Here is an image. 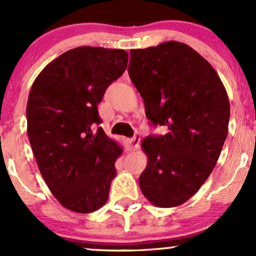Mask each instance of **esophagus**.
<instances>
[{
  "mask_svg": "<svg viewBox=\"0 0 256 256\" xmlns=\"http://www.w3.org/2000/svg\"><path fill=\"white\" fill-rule=\"evenodd\" d=\"M140 134H134V137L128 140V148L130 149V150H137L138 146H140Z\"/></svg>",
  "mask_w": 256,
  "mask_h": 256,
  "instance_id": "1",
  "label": "esophagus"
}]
</instances>
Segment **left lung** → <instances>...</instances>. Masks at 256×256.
Segmentation results:
<instances>
[{"label": "left lung", "mask_w": 256, "mask_h": 256, "mask_svg": "<svg viewBox=\"0 0 256 256\" xmlns=\"http://www.w3.org/2000/svg\"><path fill=\"white\" fill-rule=\"evenodd\" d=\"M130 55L128 76L146 118L168 128L142 140L148 162L140 188L156 207H177L198 192L218 161L228 132V92L212 64L185 43L168 40Z\"/></svg>", "instance_id": "8db88e82"}]
</instances>
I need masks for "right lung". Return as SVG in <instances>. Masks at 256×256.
I'll list each match as a JSON object with an SVG mask.
<instances>
[{
    "mask_svg": "<svg viewBox=\"0 0 256 256\" xmlns=\"http://www.w3.org/2000/svg\"><path fill=\"white\" fill-rule=\"evenodd\" d=\"M122 49L78 46L46 64L28 94V136L40 174L67 210L91 213L108 200L122 148L98 125L104 91L128 67Z\"/></svg>",
    "mask_w": 256,
    "mask_h": 256,
    "instance_id": "obj_1",
    "label": "right lung"
}]
</instances>
